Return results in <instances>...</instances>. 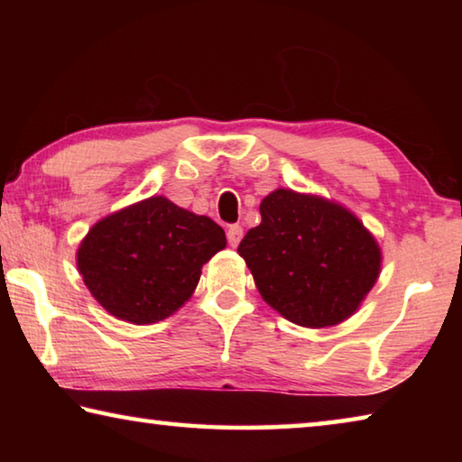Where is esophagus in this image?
<instances>
[{
  "label": "esophagus",
  "instance_id": "obj_1",
  "mask_svg": "<svg viewBox=\"0 0 462 462\" xmlns=\"http://www.w3.org/2000/svg\"><path fill=\"white\" fill-rule=\"evenodd\" d=\"M242 234H245V230H242V226H238V224L230 226L228 232H226V236H228L230 246H238V245H240V240H242Z\"/></svg>",
  "mask_w": 462,
  "mask_h": 462
}]
</instances>
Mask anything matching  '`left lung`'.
Returning <instances> with one entry per match:
<instances>
[{"label": "left lung", "instance_id": "obj_1", "mask_svg": "<svg viewBox=\"0 0 462 462\" xmlns=\"http://www.w3.org/2000/svg\"><path fill=\"white\" fill-rule=\"evenodd\" d=\"M238 254L269 306L303 328H332L361 308L381 273V246L342 203L293 189L261 201Z\"/></svg>", "mask_w": 462, "mask_h": 462}]
</instances>
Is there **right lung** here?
<instances>
[{"label": "right lung", "mask_w": 462, "mask_h": 462, "mask_svg": "<svg viewBox=\"0 0 462 462\" xmlns=\"http://www.w3.org/2000/svg\"><path fill=\"white\" fill-rule=\"evenodd\" d=\"M222 248L226 234L212 217L152 195L93 224L77 269L107 314L146 326L189 301L201 267Z\"/></svg>", "instance_id": "1"}]
</instances>
